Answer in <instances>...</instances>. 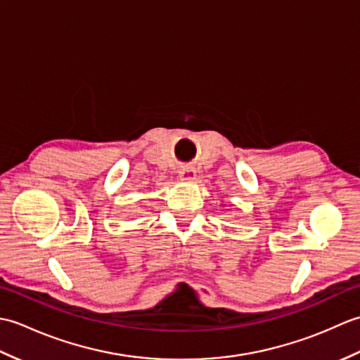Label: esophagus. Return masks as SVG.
<instances>
[{"instance_id":"esophagus-1","label":"esophagus","mask_w":360,"mask_h":360,"mask_svg":"<svg viewBox=\"0 0 360 360\" xmlns=\"http://www.w3.org/2000/svg\"><path fill=\"white\" fill-rule=\"evenodd\" d=\"M179 176H181V179H184V181H193L195 176H196V170L193 167L184 165V167H181Z\"/></svg>"}]
</instances>
